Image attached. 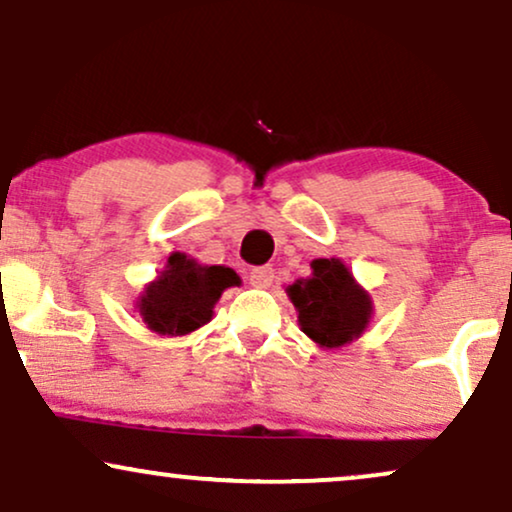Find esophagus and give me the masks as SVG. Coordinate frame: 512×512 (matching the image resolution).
<instances>
[{"label":"esophagus","mask_w":512,"mask_h":512,"mask_svg":"<svg viewBox=\"0 0 512 512\" xmlns=\"http://www.w3.org/2000/svg\"><path fill=\"white\" fill-rule=\"evenodd\" d=\"M271 281H274V269H271L269 264H264V267H255L250 271V283L255 288H269Z\"/></svg>","instance_id":"obj_1"}]
</instances>
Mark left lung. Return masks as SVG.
I'll return each instance as SVG.
<instances>
[{
	"label": "left lung",
	"instance_id": "left-lung-1",
	"mask_svg": "<svg viewBox=\"0 0 512 512\" xmlns=\"http://www.w3.org/2000/svg\"><path fill=\"white\" fill-rule=\"evenodd\" d=\"M314 274L288 286L302 333L323 347L359 338L371 319V297L340 260H314Z\"/></svg>",
	"mask_w": 512,
	"mask_h": 512
}]
</instances>
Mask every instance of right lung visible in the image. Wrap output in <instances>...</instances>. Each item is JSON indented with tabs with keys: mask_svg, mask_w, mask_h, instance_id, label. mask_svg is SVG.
Instances as JSON below:
<instances>
[{
	"mask_svg": "<svg viewBox=\"0 0 512 512\" xmlns=\"http://www.w3.org/2000/svg\"><path fill=\"white\" fill-rule=\"evenodd\" d=\"M234 283H238L234 269L200 267L181 252H174L158 281L146 288L139 312L155 333H191L212 319L219 295Z\"/></svg>",
	"mask_w": 512,
	"mask_h": 512,
	"instance_id": "obj_1",
	"label": "right lung"
}]
</instances>
